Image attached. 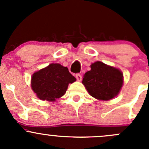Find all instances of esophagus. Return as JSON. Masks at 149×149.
I'll return each instance as SVG.
<instances>
[{
    "label": "esophagus",
    "mask_w": 149,
    "mask_h": 149,
    "mask_svg": "<svg viewBox=\"0 0 149 149\" xmlns=\"http://www.w3.org/2000/svg\"><path fill=\"white\" fill-rule=\"evenodd\" d=\"M76 79H77V80L79 81H81V79H82L81 75L79 74V73H76Z\"/></svg>",
    "instance_id": "34e87169"
}]
</instances>
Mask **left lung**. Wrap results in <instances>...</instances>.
Instances as JSON below:
<instances>
[{
	"instance_id": "obj_1",
	"label": "left lung",
	"mask_w": 149,
	"mask_h": 149,
	"mask_svg": "<svg viewBox=\"0 0 149 149\" xmlns=\"http://www.w3.org/2000/svg\"><path fill=\"white\" fill-rule=\"evenodd\" d=\"M123 73L118 69L97 61L84 74L82 83L91 96L100 100H109L117 96L123 86Z\"/></svg>"
}]
</instances>
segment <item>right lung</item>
<instances>
[{
	"label": "right lung",
	"mask_w": 149,
	"mask_h": 149,
	"mask_svg": "<svg viewBox=\"0 0 149 149\" xmlns=\"http://www.w3.org/2000/svg\"><path fill=\"white\" fill-rule=\"evenodd\" d=\"M76 80L67 67L52 63L32 75L31 88L39 99L53 102L64 95L68 84Z\"/></svg>",
	"instance_id": "1"
}]
</instances>
